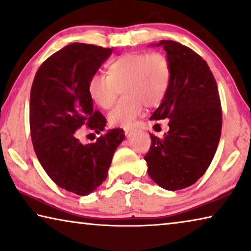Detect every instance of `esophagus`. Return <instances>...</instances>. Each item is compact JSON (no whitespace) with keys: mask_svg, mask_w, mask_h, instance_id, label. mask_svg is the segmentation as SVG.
Masks as SVG:
<instances>
[{"mask_svg":"<svg viewBox=\"0 0 251 251\" xmlns=\"http://www.w3.org/2000/svg\"><path fill=\"white\" fill-rule=\"evenodd\" d=\"M133 130H134L133 127H129V126L124 127V133H125V135H128V134L131 133V131H133Z\"/></svg>","mask_w":251,"mask_h":251,"instance_id":"1","label":"esophagus"}]
</instances>
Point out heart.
Here are the masks:
<instances>
[{
	"label": "heart",
	"mask_w": 251,
	"mask_h": 251,
	"mask_svg": "<svg viewBox=\"0 0 251 251\" xmlns=\"http://www.w3.org/2000/svg\"><path fill=\"white\" fill-rule=\"evenodd\" d=\"M171 79V66L161 53H127L110 63L107 75L94 74L88 79V95L100 107L108 109L122 88L124 99L108 115L115 126H131L144 112V105H158Z\"/></svg>",
	"instance_id": "b5f03b06"
}]
</instances>
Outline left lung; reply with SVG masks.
Returning <instances> with one entry per match:
<instances>
[{
	"label": "left lung",
	"mask_w": 251,
	"mask_h": 251,
	"mask_svg": "<svg viewBox=\"0 0 251 251\" xmlns=\"http://www.w3.org/2000/svg\"><path fill=\"white\" fill-rule=\"evenodd\" d=\"M151 46L166 50L171 79L151 120H169L160 139L151 134L144 157L148 175L161 188L178 190L195 184L209 167L222 135L223 113L217 83L205 59L174 41Z\"/></svg>",
	"instance_id": "8db88e82"
}]
</instances>
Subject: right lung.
<instances>
[{"label": "right lung", "mask_w": 251, "mask_h": 251, "mask_svg": "<svg viewBox=\"0 0 251 251\" xmlns=\"http://www.w3.org/2000/svg\"><path fill=\"white\" fill-rule=\"evenodd\" d=\"M113 49L73 43L57 50L37 70L29 97V127L35 154L55 184L86 196L106 177L116 148L124 141L122 128L109 129L95 143L82 144L86 125L100 134L106 118L93 109L87 84Z\"/></svg>", "instance_id": "right-lung-1"}]
</instances>
